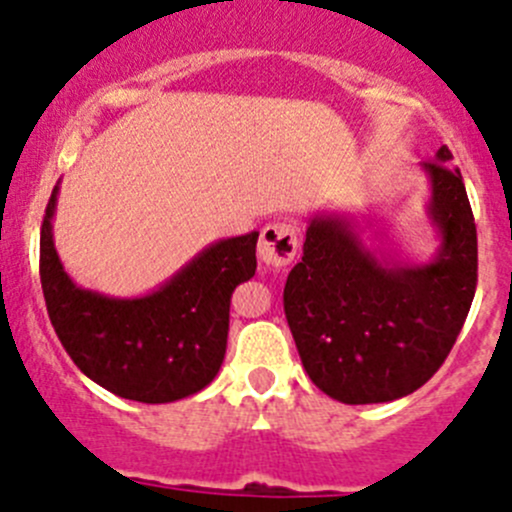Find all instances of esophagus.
Segmentation results:
<instances>
[{"instance_id":"1","label":"esophagus","mask_w":512,"mask_h":512,"mask_svg":"<svg viewBox=\"0 0 512 512\" xmlns=\"http://www.w3.org/2000/svg\"><path fill=\"white\" fill-rule=\"evenodd\" d=\"M299 253V238H296V228L291 223L276 221L264 226L259 238V259L261 264L271 266V269H284Z\"/></svg>"}]
</instances>
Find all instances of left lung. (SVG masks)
<instances>
[{
  "mask_svg": "<svg viewBox=\"0 0 512 512\" xmlns=\"http://www.w3.org/2000/svg\"><path fill=\"white\" fill-rule=\"evenodd\" d=\"M447 160L420 163L435 259L402 264L362 241L344 213L309 218L304 256L284 286V311L311 382L344 405H377L420 389L450 354L478 284V231L465 183Z\"/></svg>",
  "mask_w": 512,
  "mask_h": 512,
  "instance_id": "obj_1",
  "label": "left lung"
}]
</instances>
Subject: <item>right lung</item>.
<instances>
[{
	"mask_svg": "<svg viewBox=\"0 0 512 512\" xmlns=\"http://www.w3.org/2000/svg\"><path fill=\"white\" fill-rule=\"evenodd\" d=\"M57 193L42 221L40 279L72 362L107 392L145 405L208 387L226 357L233 289L256 274L259 231L211 243L155 291L118 299L82 289L62 266L52 238Z\"/></svg>",
	"mask_w": 512,
	"mask_h": 512,
	"instance_id": "right-lung-1",
	"label": "right lung"
}]
</instances>
